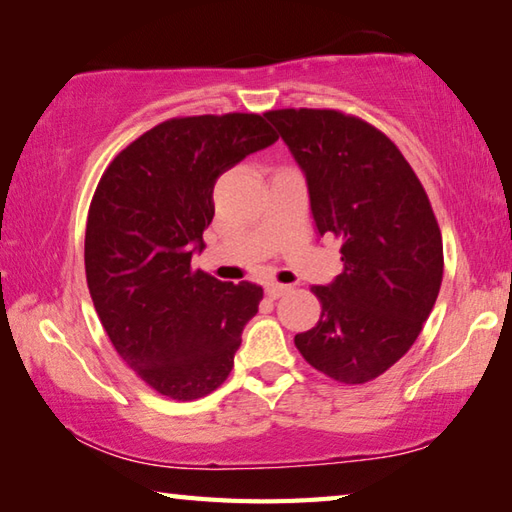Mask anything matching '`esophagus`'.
Segmentation results:
<instances>
[{"label":"esophagus","mask_w":512,"mask_h":512,"mask_svg":"<svg viewBox=\"0 0 512 512\" xmlns=\"http://www.w3.org/2000/svg\"><path fill=\"white\" fill-rule=\"evenodd\" d=\"M291 287H287V284H280V282H271V284H266V293H268V298H280V296H284V293H287Z\"/></svg>","instance_id":"esophagus-1"}]
</instances>
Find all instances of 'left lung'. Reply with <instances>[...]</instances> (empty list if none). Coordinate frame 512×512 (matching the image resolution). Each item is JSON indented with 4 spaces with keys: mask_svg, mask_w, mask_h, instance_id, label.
<instances>
[{
    "mask_svg": "<svg viewBox=\"0 0 512 512\" xmlns=\"http://www.w3.org/2000/svg\"><path fill=\"white\" fill-rule=\"evenodd\" d=\"M307 178L320 237L341 241L343 273L311 287L323 305L296 348L343 384H366L422 332L443 282V237L429 196L388 137L339 110L264 115Z\"/></svg>",
    "mask_w": 512,
    "mask_h": 512,
    "instance_id": "8db88e82",
    "label": "left lung"
}]
</instances>
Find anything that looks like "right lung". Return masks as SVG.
Listing matches in <instances>:
<instances>
[{"label":"right lung","mask_w":512,"mask_h":512,"mask_svg":"<svg viewBox=\"0 0 512 512\" xmlns=\"http://www.w3.org/2000/svg\"><path fill=\"white\" fill-rule=\"evenodd\" d=\"M277 140L262 115L176 117L103 173L85 228V277L103 329L135 375L171 400L228 379L264 291L194 271L216 178Z\"/></svg>","instance_id":"right-lung-1"}]
</instances>
